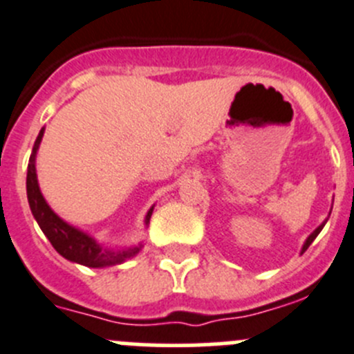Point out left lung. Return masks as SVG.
<instances>
[{
	"label": "left lung",
	"instance_id": "left-lung-1",
	"mask_svg": "<svg viewBox=\"0 0 354 354\" xmlns=\"http://www.w3.org/2000/svg\"><path fill=\"white\" fill-rule=\"evenodd\" d=\"M326 220H328V218H326ZM326 220H325V222H323V223H322V225H319V227H318V229H316V230H315V232H313V234H311V236L307 237V239H306V243H304V246H302V253H304V252H306L307 248L311 246V243H313V241H315V239H316V236H318V234H319V232H322V229H323V227H325Z\"/></svg>",
	"mask_w": 354,
	"mask_h": 354
}]
</instances>
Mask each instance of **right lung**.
<instances>
[{
	"label": "right lung",
	"mask_w": 354,
	"mask_h": 354,
	"mask_svg": "<svg viewBox=\"0 0 354 354\" xmlns=\"http://www.w3.org/2000/svg\"><path fill=\"white\" fill-rule=\"evenodd\" d=\"M43 132L45 129H41L35 141V147H32V153L29 157L28 164V180H26V188H28V201L29 207H31V213L35 216V220L38 222L39 229L43 230V234L47 236V239L50 241L52 246L55 248V252L59 255L64 257L66 260L75 263H80L85 267H110L117 266V263L125 262V260L132 259L141 250L140 246L132 248H122V250H108V248H102L101 244L95 243L94 237H91L88 234H85L84 230L77 229V227L66 223L62 218H59L57 214L52 211V207L48 206L45 197L41 196V190H39L38 178H36V151H38L39 143H41ZM153 213V206L150 207V211L147 213L145 218V225H148L150 222V216Z\"/></svg>",
	"instance_id": "1"
}]
</instances>
